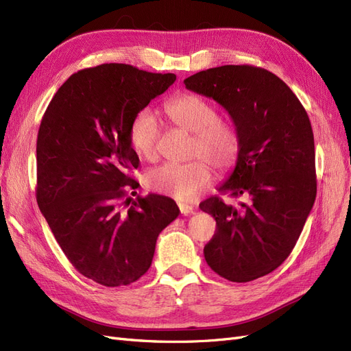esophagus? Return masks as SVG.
<instances>
[{
    "label": "esophagus",
    "instance_id": "obj_1",
    "mask_svg": "<svg viewBox=\"0 0 351 351\" xmlns=\"http://www.w3.org/2000/svg\"><path fill=\"white\" fill-rule=\"evenodd\" d=\"M178 207H179V211L182 213L184 216H188V214L194 213V207H192L191 204H184V202H179Z\"/></svg>",
    "mask_w": 351,
    "mask_h": 351
}]
</instances>
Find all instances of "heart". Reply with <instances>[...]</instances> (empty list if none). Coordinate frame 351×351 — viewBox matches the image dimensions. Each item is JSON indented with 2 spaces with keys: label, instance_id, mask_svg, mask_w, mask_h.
<instances>
[{
  "label": "heart",
  "instance_id": "1",
  "mask_svg": "<svg viewBox=\"0 0 351 351\" xmlns=\"http://www.w3.org/2000/svg\"><path fill=\"white\" fill-rule=\"evenodd\" d=\"M165 115L173 125L194 134L191 156L199 157L188 163H163L145 175L152 191L176 201H191L211 182L207 163L226 172L236 163L241 152V137L229 121L219 119L217 108L198 95H180L165 105ZM159 125L149 110H140L130 123L128 138L132 150L145 160L157 154Z\"/></svg>",
  "mask_w": 351,
  "mask_h": 351
}]
</instances>
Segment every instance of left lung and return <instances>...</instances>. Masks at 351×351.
I'll return each mask as SVG.
<instances>
[{"label":"left lung","instance_id":"left-lung-1","mask_svg":"<svg viewBox=\"0 0 351 351\" xmlns=\"http://www.w3.org/2000/svg\"><path fill=\"white\" fill-rule=\"evenodd\" d=\"M184 83L228 110L241 137L233 172L219 191L243 201L234 207L211 197L199 204L217 224L206 261L229 281L267 276L293 251L315 202L309 117L290 87L259 66L221 65Z\"/></svg>","mask_w":351,"mask_h":351}]
</instances>
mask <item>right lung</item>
<instances>
[{"label": "right lung", "mask_w": 351, "mask_h": 351, "mask_svg": "<svg viewBox=\"0 0 351 351\" xmlns=\"http://www.w3.org/2000/svg\"><path fill=\"white\" fill-rule=\"evenodd\" d=\"M175 80L101 64L73 74L42 118L38 206L73 267L101 286H128L145 274L157 237L179 216L172 198L128 197L137 194L130 172L140 163L130 123Z\"/></svg>", "instance_id": "obj_1"}]
</instances>
